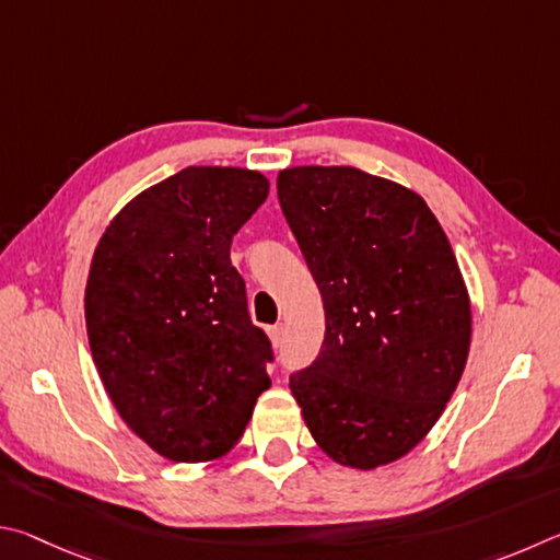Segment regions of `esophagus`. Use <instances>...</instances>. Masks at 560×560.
Segmentation results:
<instances>
[{
    "label": "esophagus",
    "mask_w": 560,
    "mask_h": 560,
    "mask_svg": "<svg viewBox=\"0 0 560 560\" xmlns=\"http://www.w3.org/2000/svg\"><path fill=\"white\" fill-rule=\"evenodd\" d=\"M268 337H270V341H272V347H280V345H282V325L268 327Z\"/></svg>",
    "instance_id": "obj_1"
}]
</instances>
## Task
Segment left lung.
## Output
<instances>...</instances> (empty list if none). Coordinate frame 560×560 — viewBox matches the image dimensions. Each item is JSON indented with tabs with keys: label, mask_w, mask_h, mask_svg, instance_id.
Here are the masks:
<instances>
[{
	"label": "left lung",
	"mask_w": 560,
	"mask_h": 560,
	"mask_svg": "<svg viewBox=\"0 0 560 560\" xmlns=\"http://www.w3.org/2000/svg\"><path fill=\"white\" fill-rule=\"evenodd\" d=\"M282 213L327 331L290 390L322 453L354 469L406 457L463 378L472 307L443 225L404 184L357 166H290Z\"/></svg>",
	"instance_id": "8db88e82"
}]
</instances>
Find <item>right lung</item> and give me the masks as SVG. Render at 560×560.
Instances as JSON below:
<instances>
[{"mask_svg": "<svg viewBox=\"0 0 560 560\" xmlns=\"http://www.w3.org/2000/svg\"><path fill=\"white\" fill-rule=\"evenodd\" d=\"M241 166H186L113 215L85 285L93 361L137 438L172 463H211L270 388V341L248 317L231 241L268 199Z\"/></svg>", "mask_w": 560, "mask_h": 560, "instance_id": "add662e5", "label": "right lung"}]
</instances>
